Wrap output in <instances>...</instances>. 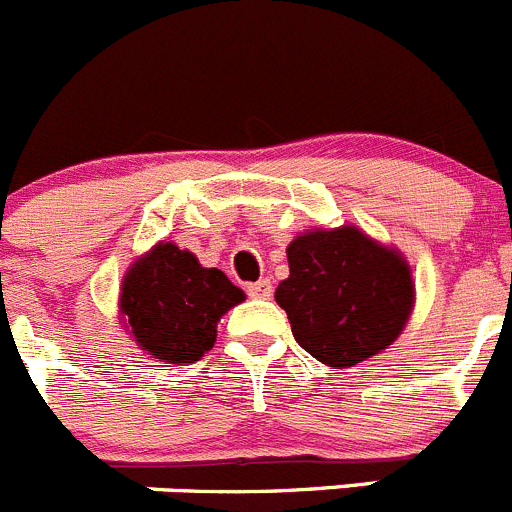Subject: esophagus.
<instances>
[{"label":"esophagus","instance_id":"1","mask_svg":"<svg viewBox=\"0 0 512 512\" xmlns=\"http://www.w3.org/2000/svg\"><path fill=\"white\" fill-rule=\"evenodd\" d=\"M246 291H249L251 298H268L273 293V283L268 281V278H261V281L249 283V286H246Z\"/></svg>","mask_w":512,"mask_h":512}]
</instances>
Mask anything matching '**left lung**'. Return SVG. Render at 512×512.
<instances>
[{"label":"left lung","instance_id":"left-lung-1","mask_svg":"<svg viewBox=\"0 0 512 512\" xmlns=\"http://www.w3.org/2000/svg\"><path fill=\"white\" fill-rule=\"evenodd\" d=\"M276 303L303 351L348 368L391 346L413 308L411 268L356 226L308 231L286 249Z\"/></svg>","mask_w":512,"mask_h":512}]
</instances>
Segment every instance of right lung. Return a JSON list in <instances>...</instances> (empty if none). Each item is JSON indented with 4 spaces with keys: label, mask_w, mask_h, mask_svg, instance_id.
<instances>
[{
    "label": "right lung",
    "mask_w": 512,
    "mask_h": 512,
    "mask_svg": "<svg viewBox=\"0 0 512 512\" xmlns=\"http://www.w3.org/2000/svg\"><path fill=\"white\" fill-rule=\"evenodd\" d=\"M244 301L224 271L204 268L191 251L159 244L129 268L121 313L144 351L166 363H194L214 348L216 323Z\"/></svg>",
    "instance_id": "obj_1"
}]
</instances>
